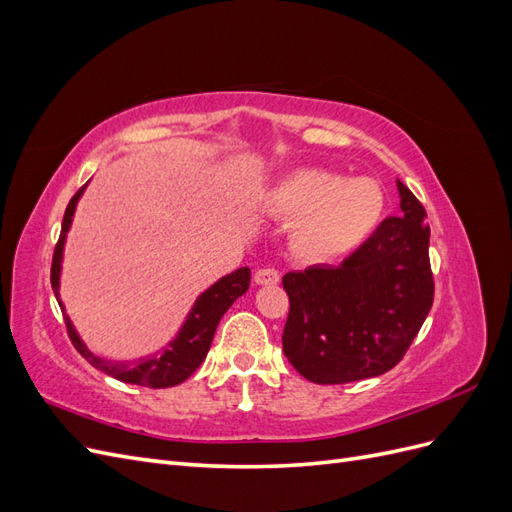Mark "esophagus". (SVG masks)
Returning a JSON list of instances; mask_svg holds the SVG:
<instances>
[{"label":"esophagus","instance_id":"obj_1","mask_svg":"<svg viewBox=\"0 0 512 512\" xmlns=\"http://www.w3.org/2000/svg\"><path fill=\"white\" fill-rule=\"evenodd\" d=\"M254 282L260 286H275L280 284V271L273 269V267H265V269H258L254 275Z\"/></svg>","mask_w":512,"mask_h":512}]
</instances>
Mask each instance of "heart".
Instances as JSON below:
<instances>
[{"label":"heart","instance_id":"b5f03b06","mask_svg":"<svg viewBox=\"0 0 512 512\" xmlns=\"http://www.w3.org/2000/svg\"><path fill=\"white\" fill-rule=\"evenodd\" d=\"M273 209L294 222V243L309 260L346 258L374 235L382 188L369 177L344 179L322 168L292 170L273 190Z\"/></svg>","mask_w":512,"mask_h":512}]
</instances>
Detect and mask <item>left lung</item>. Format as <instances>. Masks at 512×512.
I'll use <instances>...</instances> for the list:
<instances>
[{
    "instance_id": "left-lung-1",
    "label": "left lung",
    "mask_w": 512,
    "mask_h": 512,
    "mask_svg": "<svg viewBox=\"0 0 512 512\" xmlns=\"http://www.w3.org/2000/svg\"><path fill=\"white\" fill-rule=\"evenodd\" d=\"M401 213L386 218L339 267L284 275L290 312L282 346L316 384H346L393 369L433 303L427 211L397 181Z\"/></svg>"
}]
</instances>
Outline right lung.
<instances>
[{"label": "right lung", "instance_id": "1", "mask_svg": "<svg viewBox=\"0 0 512 512\" xmlns=\"http://www.w3.org/2000/svg\"><path fill=\"white\" fill-rule=\"evenodd\" d=\"M83 190H85V185L72 196V200L66 207L64 222H61V235H59V241H57L55 252H53L51 286H53L57 301H59L61 254H64L66 232L72 224V215H74L76 203H79ZM250 277H252L250 269L241 267L237 271H232L230 275L222 277V280L215 282L209 290H205L196 299L192 312L188 314V320L183 322L181 331L177 333L173 342H170L162 350V354H153L141 361H108V359H102V356H96L94 352H89L87 346L81 342V337L76 335L70 318L66 316L64 303L59 301V307H61V312H64L66 329H68V337H70L72 346L79 350V354L89 365H94L96 369L104 371L106 376H113L115 380H121V382L149 386V389H166V386H175V384H181L183 380H188L200 367V363L205 361V356L213 342V333L220 324V318L226 314V309L235 303L241 294H245L247 288H250Z\"/></svg>", "mask_w": 512, "mask_h": 512}]
</instances>
